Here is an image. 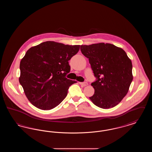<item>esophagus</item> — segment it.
Listing matches in <instances>:
<instances>
[{"mask_svg": "<svg viewBox=\"0 0 152 152\" xmlns=\"http://www.w3.org/2000/svg\"><path fill=\"white\" fill-rule=\"evenodd\" d=\"M80 84L83 86H87L88 85V83L87 82H83V83H80Z\"/></svg>", "mask_w": 152, "mask_h": 152, "instance_id": "34e87169", "label": "esophagus"}]
</instances>
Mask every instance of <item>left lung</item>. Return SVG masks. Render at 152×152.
<instances>
[{"label": "left lung", "instance_id": "left-lung-1", "mask_svg": "<svg viewBox=\"0 0 152 152\" xmlns=\"http://www.w3.org/2000/svg\"><path fill=\"white\" fill-rule=\"evenodd\" d=\"M81 53L88 58L96 78L89 99L102 109L116 106L127 94L133 80L132 64L122 48L109 43L82 45Z\"/></svg>", "mask_w": 152, "mask_h": 152}]
</instances>
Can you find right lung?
Returning <instances> with one entry per match:
<instances>
[{"instance_id":"add662e5","label":"right lung","mask_w":152,"mask_h":152,"mask_svg":"<svg viewBox=\"0 0 152 152\" xmlns=\"http://www.w3.org/2000/svg\"><path fill=\"white\" fill-rule=\"evenodd\" d=\"M80 46L48 41L27 51L20 64L19 83L36 108H55L65 99L69 87L77 82L65 76L71 70L68 61L79 52Z\"/></svg>"}]
</instances>
